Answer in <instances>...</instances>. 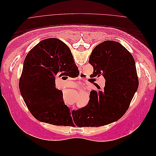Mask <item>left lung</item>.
Here are the masks:
<instances>
[{"instance_id":"8db88e82","label":"left lung","mask_w":156,"mask_h":156,"mask_svg":"<svg viewBox=\"0 0 156 156\" xmlns=\"http://www.w3.org/2000/svg\"><path fill=\"white\" fill-rule=\"evenodd\" d=\"M88 62L94 68L91 77L103 75L105 87L102 90L91 91L88 104L73 111L72 116L78 127H100L125 114L137 90L139 79L133 56L119 42L107 40L98 45Z\"/></svg>"}]
</instances>
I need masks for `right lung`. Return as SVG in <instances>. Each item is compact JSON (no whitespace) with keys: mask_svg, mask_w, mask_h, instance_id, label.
Wrapping results in <instances>:
<instances>
[{"mask_svg":"<svg viewBox=\"0 0 156 156\" xmlns=\"http://www.w3.org/2000/svg\"><path fill=\"white\" fill-rule=\"evenodd\" d=\"M77 69L72 52L57 38L42 40L29 52L20 90L35 119L55 126L72 125L70 110L64 102L62 92L56 88L55 78L58 75L69 76L70 72Z\"/></svg>","mask_w":156,"mask_h":156,"instance_id":"obj_1","label":"right lung"}]
</instances>
